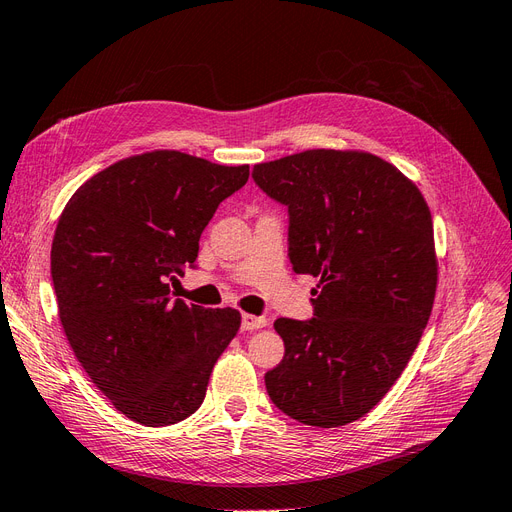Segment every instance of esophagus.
<instances>
[{"mask_svg":"<svg viewBox=\"0 0 512 512\" xmlns=\"http://www.w3.org/2000/svg\"><path fill=\"white\" fill-rule=\"evenodd\" d=\"M266 317H255V315H242V332H253V329L266 327Z\"/></svg>","mask_w":512,"mask_h":512,"instance_id":"esophagus-1","label":"esophagus"}]
</instances>
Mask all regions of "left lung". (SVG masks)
I'll use <instances>...</instances> for the list:
<instances>
[{
  "label": "left lung",
  "instance_id": "8db88e82",
  "mask_svg": "<svg viewBox=\"0 0 512 512\" xmlns=\"http://www.w3.org/2000/svg\"><path fill=\"white\" fill-rule=\"evenodd\" d=\"M287 206L293 272L319 276L308 321L276 319L285 357L266 372L278 410L315 427L370 412L398 381L432 315L438 266L421 191L357 151H304L253 168Z\"/></svg>",
  "mask_w": 512,
  "mask_h": 512
}]
</instances>
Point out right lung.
Wrapping results in <instances>:
<instances>
[{"label": "right lung", "mask_w": 512, "mask_h": 512, "mask_svg": "<svg viewBox=\"0 0 512 512\" xmlns=\"http://www.w3.org/2000/svg\"><path fill=\"white\" fill-rule=\"evenodd\" d=\"M246 180L249 166L144 153L89 178L61 214L51 274L63 332L131 421L161 427L193 415L238 334V310L187 306L170 280L195 268L204 227Z\"/></svg>", "instance_id": "right-lung-1"}]
</instances>
